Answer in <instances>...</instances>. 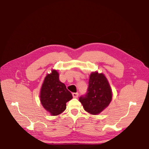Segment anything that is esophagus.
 I'll use <instances>...</instances> for the list:
<instances>
[{
    "mask_svg": "<svg viewBox=\"0 0 149 149\" xmlns=\"http://www.w3.org/2000/svg\"><path fill=\"white\" fill-rule=\"evenodd\" d=\"M72 96L74 98H77L79 96L78 93H72Z\"/></svg>",
    "mask_w": 149,
    "mask_h": 149,
    "instance_id": "esophagus-1",
    "label": "esophagus"
}]
</instances>
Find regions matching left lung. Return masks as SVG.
Instances as JSON below:
<instances>
[{
    "mask_svg": "<svg viewBox=\"0 0 149 149\" xmlns=\"http://www.w3.org/2000/svg\"><path fill=\"white\" fill-rule=\"evenodd\" d=\"M88 91L79 98L84 110L91 115H98L109 106L112 99V90L107 78L97 72L90 74Z\"/></svg>",
    "mask_w": 149,
    "mask_h": 149,
    "instance_id": "obj_1",
    "label": "left lung"
}]
</instances>
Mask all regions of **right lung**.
<instances>
[{"instance_id": "1", "label": "right lung", "mask_w": 149, "mask_h": 149, "mask_svg": "<svg viewBox=\"0 0 149 149\" xmlns=\"http://www.w3.org/2000/svg\"><path fill=\"white\" fill-rule=\"evenodd\" d=\"M40 97L44 108L51 115L56 116L66 109V103L72 99V95L59 81L58 72L52 70L45 77Z\"/></svg>"}]
</instances>
